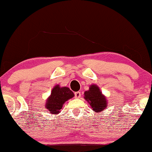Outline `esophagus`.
<instances>
[{"label": "esophagus", "mask_w": 152, "mask_h": 152, "mask_svg": "<svg viewBox=\"0 0 152 152\" xmlns=\"http://www.w3.org/2000/svg\"><path fill=\"white\" fill-rule=\"evenodd\" d=\"M74 96H75L76 98H80L81 96V92L80 91L76 92L75 93H74Z\"/></svg>", "instance_id": "obj_1"}]
</instances>
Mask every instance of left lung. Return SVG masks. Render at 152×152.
I'll use <instances>...</instances> for the list:
<instances>
[{"label": "left lung", "mask_w": 152, "mask_h": 152, "mask_svg": "<svg viewBox=\"0 0 152 152\" xmlns=\"http://www.w3.org/2000/svg\"><path fill=\"white\" fill-rule=\"evenodd\" d=\"M84 99L88 101L92 110L99 113L107 107V100L99 87L96 85H91L89 91L84 92Z\"/></svg>", "instance_id": "obj_1"}]
</instances>
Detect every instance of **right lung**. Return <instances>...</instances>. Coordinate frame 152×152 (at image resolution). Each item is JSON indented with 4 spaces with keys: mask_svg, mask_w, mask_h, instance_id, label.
I'll list each match as a JSON object with an SVG mask.
<instances>
[{
    "mask_svg": "<svg viewBox=\"0 0 152 152\" xmlns=\"http://www.w3.org/2000/svg\"><path fill=\"white\" fill-rule=\"evenodd\" d=\"M74 96L73 92L68 87L56 85L52 89L50 96L46 102L45 107L51 114H58L64 102Z\"/></svg>",
    "mask_w": 152,
    "mask_h": 152,
    "instance_id": "add662e5",
    "label": "right lung"
}]
</instances>
